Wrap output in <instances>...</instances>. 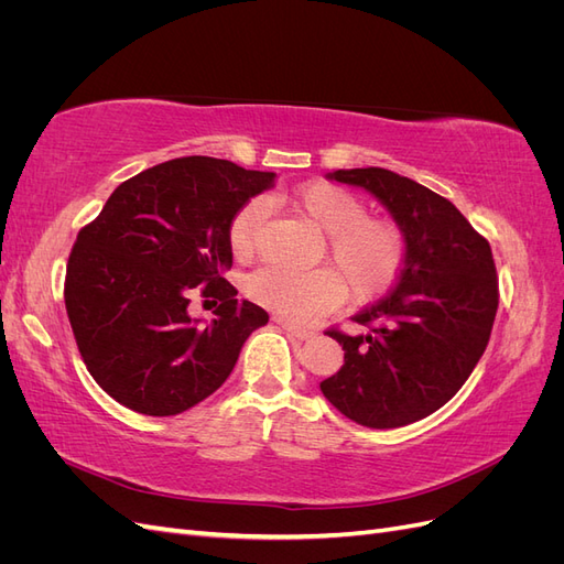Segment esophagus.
I'll return each mask as SVG.
<instances>
[{
    "instance_id": "34e87169",
    "label": "esophagus",
    "mask_w": 564,
    "mask_h": 564,
    "mask_svg": "<svg viewBox=\"0 0 564 564\" xmlns=\"http://www.w3.org/2000/svg\"><path fill=\"white\" fill-rule=\"evenodd\" d=\"M275 322L280 324V327L284 329V332H289L292 334L294 338H299V340H305V338H313V329H303V327H296V324H292V322H286V319H282V317H275Z\"/></svg>"
}]
</instances>
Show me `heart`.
Wrapping results in <instances>:
<instances>
[{"mask_svg":"<svg viewBox=\"0 0 564 564\" xmlns=\"http://www.w3.org/2000/svg\"><path fill=\"white\" fill-rule=\"evenodd\" d=\"M294 207L327 232V256L335 265L292 272L263 265L247 280V296L289 322H313L348 296L369 303L398 284L409 240L400 224L367 216V204L348 187L308 183L292 195ZM268 216L265 199H249L232 216L228 242L235 259H249Z\"/></svg>","mask_w":564,"mask_h":564,"instance_id":"obj_1","label":"heart"}]
</instances>
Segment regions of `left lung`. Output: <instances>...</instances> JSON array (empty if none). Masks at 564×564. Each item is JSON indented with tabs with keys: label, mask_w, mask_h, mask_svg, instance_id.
Listing matches in <instances>:
<instances>
[{
	"label": "left lung",
	"mask_w": 564,
	"mask_h": 564,
	"mask_svg": "<svg viewBox=\"0 0 564 564\" xmlns=\"http://www.w3.org/2000/svg\"><path fill=\"white\" fill-rule=\"evenodd\" d=\"M404 228L409 253L395 289L352 319L367 334L327 329L344 367L319 390L367 429H400L437 412L466 383L489 344L499 278L487 237L449 199L381 166L338 169Z\"/></svg>",
	"instance_id": "1"
}]
</instances>
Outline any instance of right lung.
Segmentation results:
<instances>
[{"label": "right lung", "mask_w": 564, "mask_h": 564, "mask_svg": "<svg viewBox=\"0 0 564 564\" xmlns=\"http://www.w3.org/2000/svg\"><path fill=\"white\" fill-rule=\"evenodd\" d=\"M275 183L228 160L178 158L115 187L84 226L65 270V311L84 365L112 400L174 416L224 386L245 340L268 313L237 301L228 226ZM221 301L209 325L186 315L189 296Z\"/></svg>", "instance_id": "right-lung-1"}]
</instances>
